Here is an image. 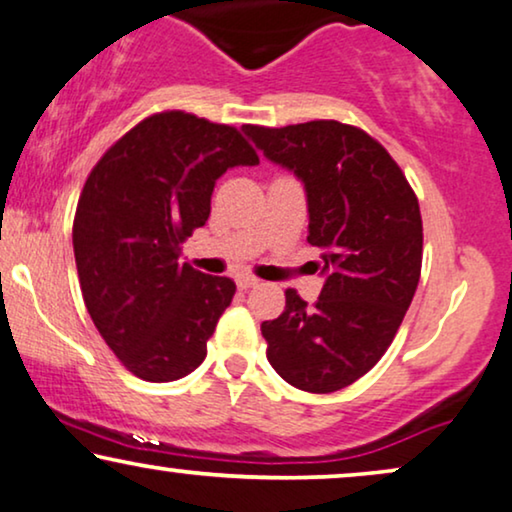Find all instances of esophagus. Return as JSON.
Segmentation results:
<instances>
[{"label":"esophagus","instance_id":"1","mask_svg":"<svg viewBox=\"0 0 512 512\" xmlns=\"http://www.w3.org/2000/svg\"><path fill=\"white\" fill-rule=\"evenodd\" d=\"M235 282H237V289L247 291V289H254V286L258 284V279L251 277V275H237Z\"/></svg>","mask_w":512,"mask_h":512}]
</instances>
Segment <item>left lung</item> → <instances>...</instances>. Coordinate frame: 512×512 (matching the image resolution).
<instances>
[{"mask_svg": "<svg viewBox=\"0 0 512 512\" xmlns=\"http://www.w3.org/2000/svg\"><path fill=\"white\" fill-rule=\"evenodd\" d=\"M242 130L303 181L307 242L324 249L319 300L307 305L286 289L284 312L261 324L265 354L296 389H345L382 359L417 291L424 249L417 195L389 151L356 125Z\"/></svg>", "mask_w": 512, "mask_h": 512, "instance_id": "1", "label": "left lung"}]
</instances>
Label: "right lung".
Wrapping results in <instances>:
<instances>
[{
  "mask_svg": "<svg viewBox=\"0 0 512 512\" xmlns=\"http://www.w3.org/2000/svg\"><path fill=\"white\" fill-rule=\"evenodd\" d=\"M256 163L233 125L172 109L139 121L90 170L72 228L83 303L139 380H179L205 361L235 282L179 263L181 244L207 223L216 179Z\"/></svg>",
  "mask_w": 512,
  "mask_h": 512,
  "instance_id": "obj_1",
  "label": "right lung"
}]
</instances>
